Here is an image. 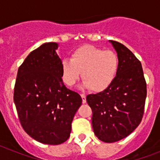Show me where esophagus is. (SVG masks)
<instances>
[{
	"instance_id": "1",
	"label": "esophagus",
	"mask_w": 160,
	"mask_h": 160,
	"mask_svg": "<svg viewBox=\"0 0 160 160\" xmlns=\"http://www.w3.org/2000/svg\"><path fill=\"white\" fill-rule=\"evenodd\" d=\"M80 96H81V98H82L83 104H85V103H86V95H84V94H81V95H80Z\"/></svg>"
}]
</instances>
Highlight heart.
<instances>
[{"instance_id":"1","label":"heart","mask_w":160,"mask_h":160,"mask_svg":"<svg viewBox=\"0 0 160 160\" xmlns=\"http://www.w3.org/2000/svg\"><path fill=\"white\" fill-rule=\"evenodd\" d=\"M119 59L113 51H103L91 45H84L73 51L70 60L61 62V75L64 82L72 86L82 73L83 85L95 92L105 90L115 79Z\"/></svg>"}]
</instances>
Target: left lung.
<instances>
[{
  "mask_svg": "<svg viewBox=\"0 0 160 160\" xmlns=\"http://www.w3.org/2000/svg\"><path fill=\"white\" fill-rule=\"evenodd\" d=\"M109 42L119 59L115 79L102 92L88 95L86 100L92 109L95 136L114 143L128 136L140 124L147 89L140 61L121 43Z\"/></svg>",
  "mask_w": 160,
  "mask_h": 160,
  "instance_id": "obj_1",
  "label": "left lung"
}]
</instances>
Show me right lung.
Here are the masks:
<instances>
[{
  "instance_id": "add662e5",
  "label": "right lung",
  "mask_w": 160,
  "mask_h": 160,
  "mask_svg": "<svg viewBox=\"0 0 160 160\" xmlns=\"http://www.w3.org/2000/svg\"><path fill=\"white\" fill-rule=\"evenodd\" d=\"M58 44L47 42L31 51L19 67L14 102L24 130L36 141L60 144L82 103L78 93L65 87Z\"/></svg>"
}]
</instances>
